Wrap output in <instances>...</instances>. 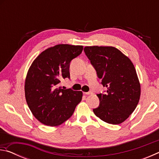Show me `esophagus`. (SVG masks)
<instances>
[{"label":"esophagus","mask_w":159,"mask_h":159,"mask_svg":"<svg viewBox=\"0 0 159 159\" xmlns=\"http://www.w3.org/2000/svg\"><path fill=\"white\" fill-rule=\"evenodd\" d=\"M83 94H84V95H91V94H93V93L90 91V92H84Z\"/></svg>","instance_id":"obj_1"}]
</instances>
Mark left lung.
<instances>
[{"mask_svg": "<svg viewBox=\"0 0 159 159\" xmlns=\"http://www.w3.org/2000/svg\"><path fill=\"white\" fill-rule=\"evenodd\" d=\"M86 56L95 67L105 94H98L99 105L93 112L103 121L117 125L135 109L141 87L133 62L121 51L112 46H86Z\"/></svg>", "mask_w": 159, "mask_h": 159, "instance_id": "obj_1", "label": "left lung"}]
</instances>
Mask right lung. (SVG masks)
I'll use <instances>...</instances> for the list:
<instances>
[{"instance_id": "1", "label": "right lung", "mask_w": 159, "mask_h": 159, "mask_svg": "<svg viewBox=\"0 0 159 159\" xmlns=\"http://www.w3.org/2000/svg\"><path fill=\"white\" fill-rule=\"evenodd\" d=\"M83 49V45H56L43 51L29 67L25 83L26 101L34 117L43 124L61 125L81 101L82 91L61 89L60 83L70 78V62Z\"/></svg>"}]
</instances>
